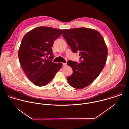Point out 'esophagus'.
<instances>
[{"label":"esophagus","instance_id":"34e87169","mask_svg":"<svg viewBox=\"0 0 129 129\" xmlns=\"http://www.w3.org/2000/svg\"><path fill=\"white\" fill-rule=\"evenodd\" d=\"M67 65V63H62V66L63 67H66Z\"/></svg>","mask_w":129,"mask_h":129}]
</instances>
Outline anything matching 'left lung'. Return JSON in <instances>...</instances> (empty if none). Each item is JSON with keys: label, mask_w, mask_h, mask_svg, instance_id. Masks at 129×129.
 <instances>
[{"label": "left lung", "mask_w": 129, "mask_h": 129, "mask_svg": "<svg viewBox=\"0 0 129 129\" xmlns=\"http://www.w3.org/2000/svg\"><path fill=\"white\" fill-rule=\"evenodd\" d=\"M73 52H79L83 62L69 60L73 71L67 77L71 86L80 89L92 83L105 64L108 49L101 34L97 30L86 28L64 29L62 34Z\"/></svg>", "instance_id": "8db88e82"}]
</instances>
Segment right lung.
Here are the masks:
<instances>
[{
  "mask_svg": "<svg viewBox=\"0 0 129 129\" xmlns=\"http://www.w3.org/2000/svg\"><path fill=\"white\" fill-rule=\"evenodd\" d=\"M62 31L41 26L27 32L22 40L18 50L19 60L26 76L36 86L48 84L62 67V63H54L45 56L50 55V58L53 57L51 47Z\"/></svg>",
  "mask_w": 129,
  "mask_h": 129,
  "instance_id": "obj_1",
  "label": "right lung"
}]
</instances>
